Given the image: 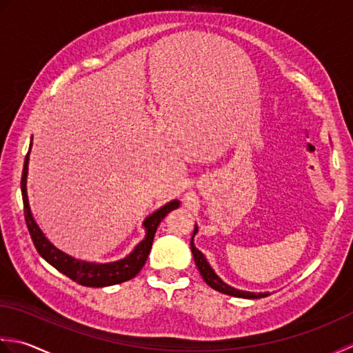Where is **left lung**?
Instances as JSON below:
<instances>
[{"label":"left lung","mask_w":353,"mask_h":353,"mask_svg":"<svg viewBox=\"0 0 353 353\" xmlns=\"http://www.w3.org/2000/svg\"><path fill=\"white\" fill-rule=\"evenodd\" d=\"M198 233V225H195V230H193V236H192V241H190V248H192V254L193 259H195V263L196 267L201 272V276H203L204 282L213 288V290H216L222 294H227V296H233V297H239V299H262V297H267L270 296V292H251V291H243V290H237V288L230 286L228 283H225L224 280H222L214 270L210 267V263L207 262L205 256L201 253V251L195 247V242H193V237Z\"/></svg>","instance_id":"left-lung-1"}]
</instances>
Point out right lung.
Returning <instances> with one entry per match:
<instances>
[{"label": "right lung", "mask_w": 353, "mask_h": 353, "mask_svg": "<svg viewBox=\"0 0 353 353\" xmlns=\"http://www.w3.org/2000/svg\"><path fill=\"white\" fill-rule=\"evenodd\" d=\"M33 140V137H32ZM30 150H32V141L30 149L26 155L24 160V169H23V178H21V192H23V203H24V216L27 222V228L30 232L32 241L34 243L36 250L41 254L42 259L54 267L57 271H61L62 274H65L71 280H74L79 285L83 286H92V288H103L111 286L117 283H123L126 280H131L139 274L140 270L145 267L148 261L149 251L152 248L154 236L160 222L166 218V214L172 210L179 207V199H174L170 203L164 204L163 207L158 208L157 212L143 221V228H145V239L140 243H137L135 248L129 253L126 257L120 259L116 262H86L81 261V259H74L63 253L59 248H56L52 242H50L46 234L42 233L39 225L36 224L33 218V213L30 210V204H28L27 196V175H28V160H30Z\"/></svg>", "instance_id": "1"}]
</instances>
